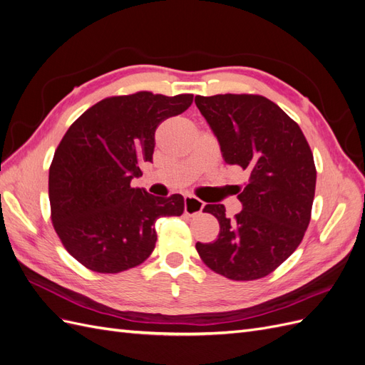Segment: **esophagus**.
<instances>
[{
    "mask_svg": "<svg viewBox=\"0 0 365 365\" xmlns=\"http://www.w3.org/2000/svg\"><path fill=\"white\" fill-rule=\"evenodd\" d=\"M204 208V202L201 200H197V197L192 196V195H187L184 197V212L190 216H195L197 213H201Z\"/></svg>",
    "mask_w": 365,
    "mask_h": 365,
    "instance_id": "1",
    "label": "esophagus"
}]
</instances>
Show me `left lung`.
Returning a JSON list of instances; mask_svg holds the SVG:
<instances>
[{"instance_id":"1","label":"left lung","mask_w":365,"mask_h":365,"mask_svg":"<svg viewBox=\"0 0 365 365\" xmlns=\"http://www.w3.org/2000/svg\"><path fill=\"white\" fill-rule=\"evenodd\" d=\"M195 103L216 135L225 163L250 175L237 195L242 212L233 219L225 216L222 204L204 207L220 230L212 244L197 242V254L227 279H262L303 240L317 182L312 150L300 126L267 97L196 96Z\"/></svg>"}]
</instances>
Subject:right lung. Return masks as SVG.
I'll use <instances>...</instances> for the list:
<instances>
[{"mask_svg":"<svg viewBox=\"0 0 365 365\" xmlns=\"http://www.w3.org/2000/svg\"><path fill=\"white\" fill-rule=\"evenodd\" d=\"M192 102L193 94L149 91L108 97L63 135L48 173L51 220L65 250L88 269L137 267L155 248L157 219L182 215L181 195L158 197L130 181L152 161L158 125Z\"/></svg>","mask_w":365,"mask_h":365,"instance_id":"1","label":"right lung"}]
</instances>
